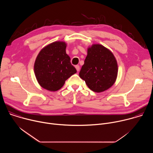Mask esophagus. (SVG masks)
<instances>
[{
    "label": "esophagus",
    "instance_id": "1",
    "mask_svg": "<svg viewBox=\"0 0 153 153\" xmlns=\"http://www.w3.org/2000/svg\"><path fill=\"white\" fill-rule=\"evenodd\" d=\"M75 68H76V70H77V71H79V70H80V67L79 66V65H76Z\"/></svg>",
    "mask_w": 153,
    "mask_h": 153
}]
</instances>
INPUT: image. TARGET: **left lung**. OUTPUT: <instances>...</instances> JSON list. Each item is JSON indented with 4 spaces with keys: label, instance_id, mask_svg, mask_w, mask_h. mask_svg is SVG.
Listing matches in <instances>:
<instances>
[{
    "label": "left lung",
    "instance_id": "8db88e82",
    "mask_svg": "<svg viewBox=\"0 0 153 153\" xmlns=\"http://www.w3.org/2000/svg\"><path fill=\"white\" fill-rule=\"evenodd\" d=\"M117 73V62L110 50L100 44L88 48L79 76L90 90L96 93L108 90L115 83Z\"/></svg>",
    "mask_w": 153,
    "mask_h": 153
}]
</instances>
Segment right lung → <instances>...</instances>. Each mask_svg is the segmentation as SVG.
I'll return each mask as SVG.
<instances>
[{
    "instance_id": "right-lung-1",
    "label": "right lung",
    "mask_w": 153,
    "mask_h": 153,
    "mask_svg": "<svg viewBox=\"0 0 153 153\" xmlns=\"http://www.w3.org/2000/svg\"><path fill=\"white\" fill-rule=\"evenodd\" d=\"M67 43L56 41L43 47L38 54L34 71L39 84L47 90H60L69 77L76 73V69L66 53Z\"/></svg>"
}]
</instances>
